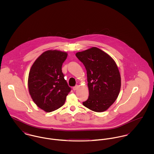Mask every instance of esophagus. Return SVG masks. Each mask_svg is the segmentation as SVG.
Wrapping results in <instances>:
<instances>
[{"label": "esophagus", "instance_id": "esophagus-1", "mask_svg": "<svg viewBox=\"0 0 154 154\" xmlns=\"http://www.w3.org/2000/svg\"><path fill=\"white\" fill-rule=\"evenodd\" d=\"M78 85H76L75 87H73V91H76V90L78 89Z\"/></svg>", "mask_w": 154, "mask_h": 154}]
</instances>
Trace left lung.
Wrapping results in <instances>:
<instances>
[{
	"label": "left lung",
	"mask_w": 154,
	"mask_h": 154,
	"mask_svg": "<svg viewBox=\"0 0 154 154\" xmlns=\"http://www.w3.org/2000/svg\"><path fill=\"white\" fill-rule=\"evenodd\" d=\"M75 55L87 70L89 97L83 105L95 112L106 111L117 98L121 88V76L115 61L95 47Z\"/></svg>",
	"instance_id": "obj_1"
}]
</instances>
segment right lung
<instances>
[{
    "instance_id": "add662e5",
    "label": "right lung",
    "mask_w": 154,
    "mask_h": 154,
    "mask_svg": "<svg viewBox=\"0 0 154 154\" xmlns=\"http://www.w3.org/2000/svg\"><path fill=\"white\" fill-rule=\"evenodd\" d=\"M67 53L49 50L43 53L31 66L28 79L29 95L34 103L49 112L61 107L71 89L62 73Z\"/></svg>"
}]
</instances>
